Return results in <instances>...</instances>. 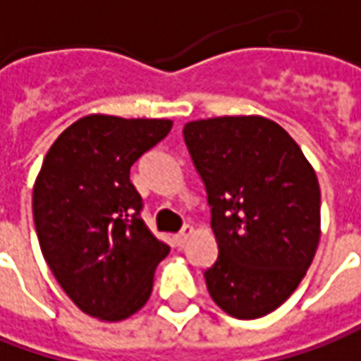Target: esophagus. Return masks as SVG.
Listing matches in <instances>:
<instances>
[{"label":"esophagus","instance_id":"esophagus-1","mask_svg":"<svg viewBox=\"0 0 361 361\" xmlns=\"http://www.w3.org/2000/svg\"><path fill=\"white\" fill-rule=\"evenodd\" d=\"M192 233H193L192 226H183V230L173 235V243H176V245H183V243L188 242V238H190Z\"/></svg>","mask_w":361,"mask_h":361}]
</instances>
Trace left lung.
Returning a JSON list of instances; mask_svg holds the SVG:
<instances>
[{"mask_svg":"<svg viewBox=\"0 0 361 361\" xmlns=\"http://www.w3.org/2000/svg\"><path fill=\"white\" fill-rule=\"evenodd\" d=\"M183 140L204 180L218 242L212 300L255 319L300 286L319 243V183L292 135L262 116L190 121Z\"/></svg>","mask_w":361,"mask_h":361,"instance_id":"8db88e82","label":"left lung"}]
</instances>
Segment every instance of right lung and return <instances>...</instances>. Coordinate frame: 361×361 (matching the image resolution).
<instances>
[{"label": "right lung", "mask_w": 361, "mask_h": 361, "mask_svg": "<svg viewBox=\"0 0 361 361\" xmlns=\"http://www.w3.org/2000/svg\"><path fill=\"white\" fill-rule=\"evenodd\" d=\"M169 130V119L85 116L42 164L33 185L39 247L57 283L87 316L119 322L152 295L169 245L143 224L130 169Z\"/></svg>", "instance_id": "right-lung-1"}]
</instances>
